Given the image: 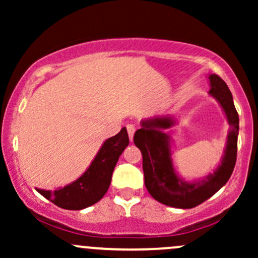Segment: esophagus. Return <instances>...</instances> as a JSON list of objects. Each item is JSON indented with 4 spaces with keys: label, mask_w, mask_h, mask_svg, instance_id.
Here are the masks:
<instances>
[{
    "label": "esophagus",
    "mask_w": 258,
    "mask_h": 258,
    "mask_svg": "<svg viewBox=\"0 0 258 258\" xmlns=\"http://www.w3.org/2000/svg\"><path fill=\"white\" fill-rule=\"evenodd\" d=\"M126 127H127V132H128L130 141H132L133 136H135V132H136V127L133 126V125H131V123H128V125H127Z\"/></svg>",
    "instance_id": "34e87169"
}]
</instances>
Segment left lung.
<instances>
[{
    "label": "left lung",
    "mask_w": 258,
    "mask_h": 258,
    "mask_svg": "<svg viewBox=\"0 0 258 258\" xmlns=\"http://www.w3.org/2000/svg\"><path fill=\"white\" fill-rule=\"evenodd\" d=\"M209 93L220 103L229 123L227 144L221 164L212 173L191 182L177 174L171 154L170 136L164 131L176 125L171 116H156L143 120L142 127L133 137L136 147L143 155L144 183L149 194L164 205L177 209H193L211 198L228 182L236 161L239 135V115L234 106L233 96L220 76H209Z\"/></svg>",
    "instance_id": "obj_1"
}]
</instances>
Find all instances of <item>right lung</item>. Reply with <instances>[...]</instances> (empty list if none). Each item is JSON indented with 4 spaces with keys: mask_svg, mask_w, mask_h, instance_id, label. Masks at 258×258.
Masks as SVG:
<instances>
[{
    "mask_svg": "<svg viewBox=\"0 0 258 258\" xmlns=\"http://www.w3.org/2000/svg\"><path fill=\"white\" fill-rule=\"evenodd\" d=\"M128 143V135L123 127L116 136L103 143L90 167L81 177L54 191L37 188L36 190L65 210H82L98 203L108 191L115 165Z\"/></svg>",
    "mask_w": 258,
    "mask_h": 258,
    "instance_id": "1",
    "label": "right lung"
}]
</instances>
